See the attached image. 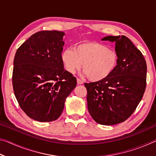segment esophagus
Here are the masks:
<instances>
[{
	"mask_svg": "<svg viewBox=\"0 0 156 156\" xmlns=\"http://www.w3.org/2000/svg\"><path fill=\"white\" fill-rule=\"evenodd\" d=\"M77 83H78V84H83V82L80 79L77 78Z\"/></svg>",
	"mask_w": 156,
	"mask_h": 156,
	"instance_id": "esophagus-1",
	"label": "esophagus"
}]
</instances>
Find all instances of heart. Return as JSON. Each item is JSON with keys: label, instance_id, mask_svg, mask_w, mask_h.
Segmentation results:
<instances>
[{"label": "heart", "instance_id": "heart-1", "mask_svg": "<svg viewBox=\"0 0 156 156\" xmlns=\"http://www.w3.org/2000/svg\"><path fill=\"white\" fill-rule=\"evenodd\" d=\"M61 60L68 72L75 73L82 64L83 75L91 81L99 82L107 78L115 70L118 55L114 49L103 44L88 42L78 44L74 49H65Z\"/></svg>", "mask_w": 156, "mask_h": 156}]
</instances>
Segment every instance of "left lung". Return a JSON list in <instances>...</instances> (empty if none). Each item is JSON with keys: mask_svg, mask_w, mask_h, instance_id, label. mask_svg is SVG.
<instances>
[{"mask_svg": "<svg viewBox=\"0 0 156 156\" xmlns=\"http://www.w3.org/2000/svg\"><path fill=\"white\" fill-rule=\"evenodd\" d=\"M115 42L118 64L104 80L84 83L89 112L97 123L113 125L130 117L146 88L147 64L143 55L125 36H108Z\"/></svg>", "mask_w": 156, "mask_h": 156, "instance_id": "1", "label": "left lung"}]
</instances>
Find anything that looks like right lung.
I'll list each match as a JSON object with an SVG mask.
<instances>
[{
    "label": "right lung",
    "mask_w": 156,
    "mask_h": 156,
    "mask_svg": "<svg viewBox=\"0 0 156 156\" xmlns=\"http://www.w3.org/2000/svg\"><path fill=\"white\" fill-rule=\"evenodd\" d=\"M64 36L59 31H38L16 52L12 76L16 98L23 112L39 122L57 120L77 84L61 60Z\"/></svg>",
    "instance_id": "1"
}]
</instances>
